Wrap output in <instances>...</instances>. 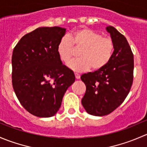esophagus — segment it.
I'll list each match as a JSON object with an SVG mask.
<instances>
[{
  "instance_id": "1",
  "label": "esophagus",
  "mask_w": 147,
  "mask_h": 147,
  "mask_svg": "<svg viewBox=\"0 0 147 147\" xmlns=\"http://www.w3.org/2000/svg\"><path fill=\"white\" fill-rule=\"evenodd\" d=\"M75 78H76L77 80H79L80 78V75H79V74L78 73H75Z\"/></svg>"
}]
</instances>
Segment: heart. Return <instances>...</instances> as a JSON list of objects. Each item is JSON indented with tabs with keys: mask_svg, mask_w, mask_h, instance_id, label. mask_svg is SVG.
Segmentation results:
<instances>
[{
	"mask_svg": "<svg viewBox=\"0 0 147 147\" xmlns=\"http://www.w3.org/2000/svg\"><path fill=\"white\" fill-rule=\"evenodd\" d=\"M75 49L80 50V58L68 63L69 69L75 72H86L92 67V70H100L105 67L113 56L115 44L108 37L92 30L82 28L67 36L61 38L57 46V53L63 63H67L75 53Z\"/></svg>",
	"mask_w": 147,
	"mask_h": 147,
	"instance_id": "1",
	"label": "heart"
}]
</instances>
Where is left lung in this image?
<instances>
[{
    "label": "left lung",
    "instance_id": "obj_1",
    "mask_svg": "<svg viewBox=\"0 0 147 147\" xmlns=\"http://www.w3.org/2000/svg\"><path fill=\"white\" fill-rule=\"evenodd\" d=\"M115 44V51L105 67L83 74L81 80L86 85L82 106L90 115L105 116L124 102L133 82L134 55L125 37L116 28L107 26Z\"/></svg>",
    "mask_w": 147,
    "mask_h": 147
}]
</instances>
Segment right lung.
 <instances>
[{"label": "right lung", "mask_w": 147, "mask_h": 147, "mask_svg": "<svg viewBox=\"0 0 147 147\" xmlns=\"http://www.w3.org/2000/svg\"><path fill=\"white\" fill-rule=\"evenodd\" d=\"M65 32L57 26L38 28L25 35L13 50V90L22 106L36 117L54 116L75 80L74 72L62 63L57 53Z\"/></svg>", "instance_id": "add662e5"}]
</instances>
